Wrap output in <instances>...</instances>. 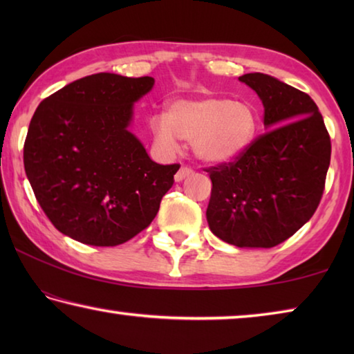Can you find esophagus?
<instances>
[{
	"instance_id": "34e87169",
	"label": "esophagus",
	"mask_w": 354,
	"mask_h": 354,
	"mask_svg": "<svg viewBox=\"0 0 354 354\" xmlns=\"http://www.w3.org/2000/svg\"><path fill=\"white\" fill-rule=\"evenodd\" d=\"M192 173H194V170L190 169V167H181V169H179L178 171H176V175H175V181H183V179H185L187 176H190Z\"/></svg>"
}]
</instances>
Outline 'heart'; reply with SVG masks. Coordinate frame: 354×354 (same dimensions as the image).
<instances>
[{
    "instance_id": "b5f03b06",
    "label": "heart",
    "mask_w": 354,
    "mask_h": 354,
    "mask_svg": "<svg viewBox=\"0 0 354 354\" xmlns=\"http://www.w3.org/2000/svg\"><path fill=\"white\" fill-rule=\"evenodd\" d=\"M259 123V113L250 101L201 97L173 101L165 115L149 118V131L160 151H178L179 137L192 142L203 162L226 164L253 145Z\"/></svg>"
}]
</instances>
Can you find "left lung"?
<instances>
[{
	"label": "left lung",
	"mask_w": 354,
	"mask_h": 354,
	"mask_svg": "<svg viewBox=\"0 0 354 354\" xmlns=\"http://www.w3.org/2000/svg\"><path fill=\"white\" fill-rule=\"evenodd\" d=\"M259 95L263 124L236 160L206 170L211 231L239 248H272L313 217L325 190L331 139L314 100L263 73L239 77Z\"/></svg>",
	"instance_id": "obj_1"
}]
</instances>
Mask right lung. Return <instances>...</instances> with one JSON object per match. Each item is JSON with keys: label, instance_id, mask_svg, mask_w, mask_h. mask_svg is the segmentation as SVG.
I'll list each match as a JSON object with an SVG mask.
<instances>
[{"label": "right lung", "instance_id": "obj_1", "mask_svg": "<svg viewBox=\"0 0 354 354\" xmlns=\"http://www.w3.org/2000/svg\"><path fill=\"white\" fill-rule=\"evenodd\" d=\"M151 76L97 73L39 104L23 162L40 207L57 231L95 247H115L149 226L179 164L153 162L128 131L133 104Z\"/></svg>", "mask_w": 354, "mask_h": 354}]
</instances>
